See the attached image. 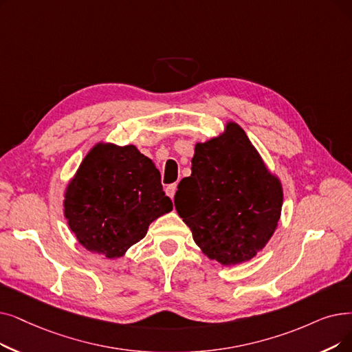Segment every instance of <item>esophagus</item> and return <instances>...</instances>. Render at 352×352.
I'll return each mask as SVG.
<instances>
[{"mask_svg": "<svg viewBox=\"0 0 352 352\" xmlns=\"http://www.w3.org/2000/svg\"><path fill=\"white\" fill-rule=\"evenodd\" d=\"M175 191H177V184H170V186H166V188H165V192L170 198H174Z\"/></svg>", "mask_w": 352, "mask_h": 352, "instance_id": "obj_1", "label": "esophagus"}]
</instances>
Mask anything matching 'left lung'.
I'll return each instance as SVG.
<instances>
[{
  "label": "left lung",
  "mask_w": 352,
  "mask_h": 352,
  "mask_svg": "<svg viewBox=\"0 0 352 352\" xmlns=\"http://www.w3.org/2000/svg\"><path fill=\"white\" fill-rule=\"evenodd\" d=\"M282 186L237 124L195 145L191 175L174 197L179 217L207 257L237 265L265 248L278 226Z\"/></svg>",
  "instance_id": "1"
}]
</instances>
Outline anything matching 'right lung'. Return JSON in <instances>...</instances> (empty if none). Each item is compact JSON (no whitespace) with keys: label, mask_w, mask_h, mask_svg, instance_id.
<instances>
[{"label":"right lung","mask_w":352,"mask_h":352,"mask_svg":"<svg viewBox=\"0 0 352 352\" xmlns=\"http://www.w3.org/2000/svg\"><path fill=\"white\" fill-rule=\"evenodd\" d=\"M173 210L154 162L133 145L98 144L70 181L65 216L89 252L120 257Z\"/></svg>","instance_id":"1"}]
</instances>
